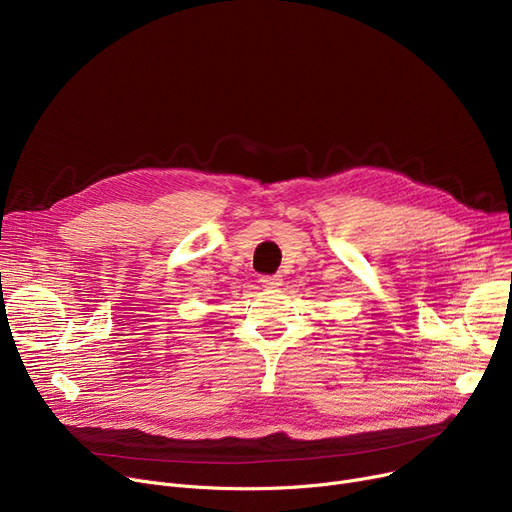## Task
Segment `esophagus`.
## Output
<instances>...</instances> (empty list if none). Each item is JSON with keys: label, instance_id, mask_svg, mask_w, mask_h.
Listing matches in <instances>:
<instances>
[{"label": "esophagus", "instance_id": "obj_1", "mask_svg": "<svg viewBox=\"0 0 512 512\" xmlns=\"http://www.w3.org/2000/svg\"><path fill=\"white\" fill-rule=\"evenodd\" d=\"M261 284L265 288H280L282 286V278L280 276H261Z\"/></svg>", "mask_w": 512, "mask_h": 512}]
</instances>
